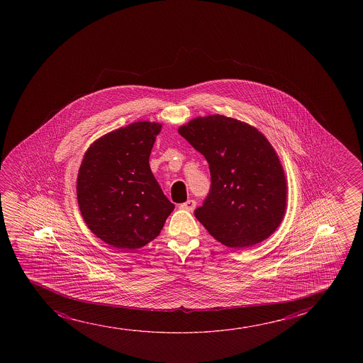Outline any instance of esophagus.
<instances>
[{"instance_id":"obj_1","label":"esophagus","mask_w":363,"mask_h":363,"mask_svg":"<svg viewBox=\"0 0 363 363\" xmlns=\"http://www.w3.org/2000/svg\"><path fill=\"white\" fill-rule=\"evenodd\" d=\"M194 207H196V202H194V199H189L187 202H184V203L179 206V208L184 209V211H189V212H192Z\"/></svg>"}]
</instances>
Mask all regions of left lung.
I'll use <instances>...</instances> for the list:
<instances>
[{"label": "left lung", "instance_id": "8db88e82", "mask_svg": "<svg viewBox=\"0 0 363 363\" xmlns=\"http://www.w3.org/2000/svg\"><path fill=\"white\" fill-rule=\"evenodd\" d=\"M179 133L209 164L211 189L196 218L229 248L269 238L285 214L286 179L268 139L247 123L219 114L191 120Z\"/></svg>", "mask_w": 363, "mask_h": 363}]
</instances>
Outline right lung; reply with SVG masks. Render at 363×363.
I'll return each mask as SVG.
<instances>
[{"mask_svg": "<svg viewBox=\"0 0 363 363\" xmlns=\"http://www.w3.org/2000/svg\"><path fill=\"white\" fill-rule=\"evenodd\" d=\"M162 125L138 121L95 140L77 179L80 213L105 243L135 250L154 240L174 211L150 169Z\"/></svg>", "mask_w": 363, "mask_h": 363, "instance_id": "obj_1", "label": "right lung"}]
</instances>
